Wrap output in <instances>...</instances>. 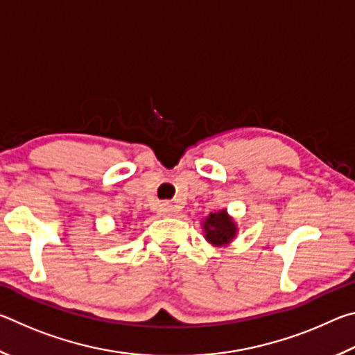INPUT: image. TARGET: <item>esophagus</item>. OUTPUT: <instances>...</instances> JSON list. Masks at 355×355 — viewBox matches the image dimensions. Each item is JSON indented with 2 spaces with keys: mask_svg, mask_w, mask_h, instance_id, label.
<instances>
[{
  "mask_svg": "<svg viewBox=\"0 0 355 355\" xmlns=\"http://www.w3.org/2000/svg\"><path fill=\"white\" fill-rule=\"evenodd\" d=\"M159 216H163V218H172V216L177 214V208L172 207L171 203H163V205L159 207Z\"/></svg>",
  "mask_w": 355,
  "mask_h": 355,
  "instance_id": "obj_1",
  "label": "esophagus"
}]
</instances>
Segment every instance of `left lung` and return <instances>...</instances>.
Returning <instances> with one entry per match:
<instances>
[{
	"instance_id": "left-lung-1",
	"label": "left lung",
	"mask_w": 355,
	"mask_h": 355,
	"mask_svg": "<svg viewBox=\"0 0 355 355\" xmlns=\"http://www.w3.org/2000/svg\"><path fill=\"white\" fill-rule=\"evenodd\" d=\"M203 238L214 248H227L238 235L236 220L227 213L225 208L209 213L202 220Z\"/></svg>"
}]
</instances>
